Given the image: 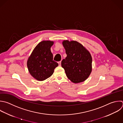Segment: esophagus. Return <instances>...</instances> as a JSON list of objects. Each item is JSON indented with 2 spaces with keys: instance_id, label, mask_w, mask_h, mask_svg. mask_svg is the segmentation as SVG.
I'll list each match as a JSON object with an SVG mask.
<instances>
[{
  "instance_id": "1",
  "label": "esophagus",
  "mask_w": 123,
  "mask_h": 123,
  "mask_svg": "<svg viewBox=\"0 0 123 123\" xmlns=\"http://www.w3.org/2000/svg\"><path fill=\"white\" fill-rule=\"evenodd\" d=\"M58 63H59V66H61V61L59 62H58Z\"/></svg>"
}]
</instances>
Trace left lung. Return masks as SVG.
I'll use <instances>...</instances> for the list:
<instances>
[{
	"instance_id": "8db88e82",
	"label": "left lung",
	"mask_w": 123,
	"mask_h": 123,
	"mask_svg": "<svg viewBox=\"0 0 123 123\" xmlns=\"http://www.w3.org/2000/svg\"><path fill=\"white\" fill-rule=\"evenodd\" d=\"M62 44L67 57L62 61L67 77L73 83L84 81L92 71V57L81 44L75 41L64 40Z\"/></svg>"
}]
</instances>
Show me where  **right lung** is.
<instances>
[{
    "label": "right lung",
    "mask_w": 123,
    "mask_h": 123,
    "mask_svg": "<svg viewBox=\"0 0 123 123\" xmlns=\"http://www.w3.org/2000/svg\"><path fill=\"white\" fill-rule=\"evenodd\" d=\"M54 42L43 41L34 49L27 61V67L30 74L35 79L43 81L53 74L58 63L53 60L50 48Z\"/></svg>",
    "instance_id": "obj_1"
}]
</instances>
